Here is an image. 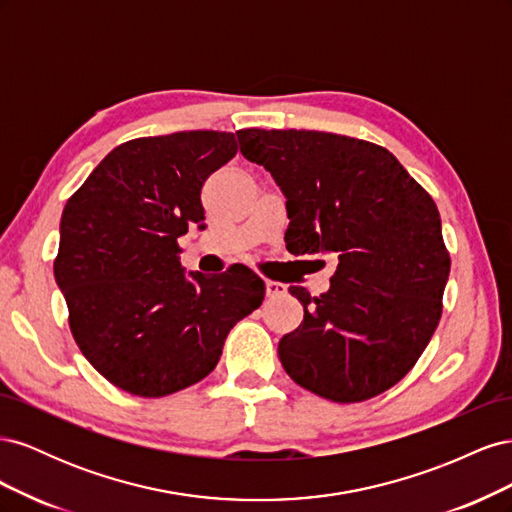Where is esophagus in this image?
<instances>
[{
	"label": "esophagus",
	"mask_w": 512,
	"mask_h": 512,
	"mask_svg": "<svg viewBox=\"0 0 512 512\" xmlns=\"http://www.w3.org/2000/svg\"><path fill=\"white\" fill-rule=\"evenodd\" d=\"M265 288H267V297H271V299L280 297V294H284V290H286V286L280 282H267Z\"/></svg>",
	"instance_id": "1"
}]
</instances>
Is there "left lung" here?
I'll list each match as a JSON object with an SVG mask.
<instances>
[{"mask_svg": "<svg viewBox=\"0 0 512 512\" xmlns=\"http://www.w3.org/2000/svg\"><path fill=\"white\" fill-rule=\"evenodd\" d=\"M243 156L286 196L292 254H335L329 292L309 297L277 354L303 389L365 401L404 378L442 316L451 258L433 198L391 151L316 130H239Z\"/></svg>", "mask_w": 512, "mask_h": 512, "instance_id": "left-lung-1", "label": "left lung"}]
</instances>
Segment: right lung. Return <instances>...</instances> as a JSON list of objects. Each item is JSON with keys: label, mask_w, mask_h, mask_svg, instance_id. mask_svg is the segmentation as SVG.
Listing matches in <instances>:
<instances>
[{"label": "right lung", "mask_w": 512, "mask_h": 512, "mask_svg": "<svg viewBox=\"0 0 512 512\" xmlns=\"http://www.w3.org/2000/svg\"><path fill=\"white\" fill-rule=\"evenodd\" d=\"M232 132L115 147L61 213L55 282L85 359L119 389L164 397L209 376L226 335L265 299L247 267L185 273L177 239L205 228L200 190L235 158Z\"/></svg>", "instance_id": "right-lung-1"}]
</instances>
